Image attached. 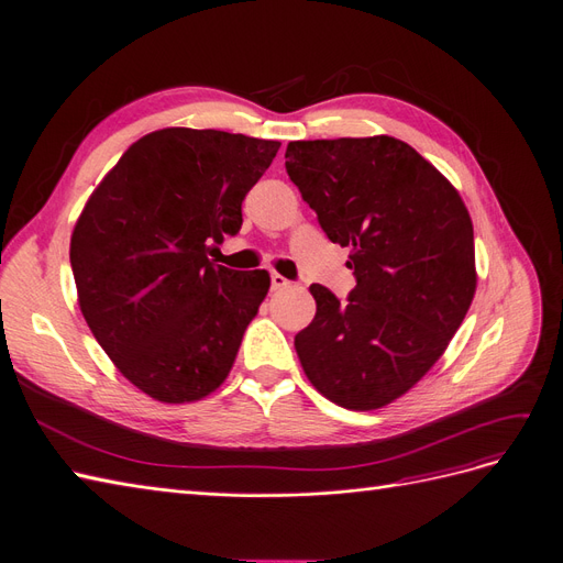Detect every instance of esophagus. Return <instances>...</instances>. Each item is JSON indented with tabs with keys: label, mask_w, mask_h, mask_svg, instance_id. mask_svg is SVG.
I'll use <instances>...</instances> for the list:
<instances>
[{
	"label": "esophagus",
	"mask_w": 563,
	"mask_h": 563,
	"mask_svg": "<svg viewBox=\"0 0 563 563\" xmlns=\"http://www.w3.org/2000/svg\"><path fill=\"white\" fill-rule=\"evenodd\" d=\"M285 287H289V280L274 271V274H271V289H274V292H278V289H285Z\"/></svg>",
	"instance_id": "34e87169"
}]
</instances>
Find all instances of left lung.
Segmentation results:
<instances>
[{
	"label": "left lung",
	"mask_w": 563,
	"mask_h": 563,
	"mask_svg": "<svg viewBox=\"0 0 563 563\" xmlns=\"http://www.w3.org/2000/svg\"><path fill=\"white\" fill-rule=\"evenodd\" d=\"M287 176L357 285L339 301L310 285L316 318L295 336L331 404L376 410L418 385L464 322L477 285L473 222L454 185L394 136L292 141Z\"/></svg>",
	"instance_id": "8db88e82"
}]
</instances>
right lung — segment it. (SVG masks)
Returning <instances> with one entry per match:
<instances>
[{
	"mask_svg": "<svg viewBox=\"0 0 563 563\" xmlns=\"http://www.w3.org/2000/svg\"><path fill=\"white\" fill-rule=\"evenodd\" d=\"M278 141L164 128L141 136L76 220L80 313L115 368L162 404L201 401L229 376L271 278L208 255L239 234L241 203Z\"/></svg>",
	"mask_w": 563,
	"mask_h": 563,
	"instance_id": "add662e5",
	"label": "right lung"
}]
</instances>
